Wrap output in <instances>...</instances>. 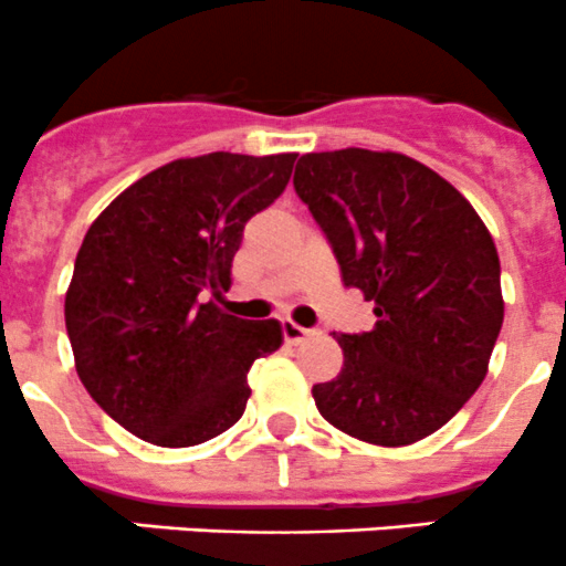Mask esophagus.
I'll return each instance as SVG.
<instances>
[{
	"label": "esophagus",
	"instance_id": "1",
	"mask_svg": "<svg viewBox=\"0 0 566 566\" xmlns=\"http://www.w3.org/2000/svg\"><path fill=\"white\" fill-rule=\"evenodd\" d=\"M282 334H284V342H287V345H301V342H304L306 336H312V331L304 328V325L293 323V319H284V323H282Z\"/></svg>",
	"mask_w": 566,
	"mask_h": 566
}]
</instances>
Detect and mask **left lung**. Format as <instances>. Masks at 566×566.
<instances>
[{"mask_svg":"<svg viewBox=\"0 0 566 566\" xmlns=\"http://www.w3.org/2000/svg\"><path fill=\"white\" fill-rule=\"evenodd\" d=\"M293 186L345 287L378 317L373 331L334 336L345 364L312 389L319 416L375 447L432 436L482 386L504 323L488 227L452 182L402 153H306Z\"/></svg>","mask_w":566,"mask_h":566,"instance_id":"left-lung-1","label":"left lung"}]
</instances>
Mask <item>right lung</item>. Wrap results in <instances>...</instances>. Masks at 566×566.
Returning <instances> with one entry per match:
<instances>
[{
  "instance_id": "add662e5",
  "label": "right lung",
  "mask_w": 566,
  "mask_h": 566,
  "mask_svg": "<svg viewBox=\"0 0 566 566\" xmlns=\"http://www.w3.org/2000/svg\"><path fill=\"white\" fill-rule=\"evenodd\" d=\"M295 153H208L158 167L93 221L65 325L90 397L136 438L197 447L249 402V369L279 350L276 319L221 312L243 227L287 186Z\"/></svg>"
}]
</instances>
